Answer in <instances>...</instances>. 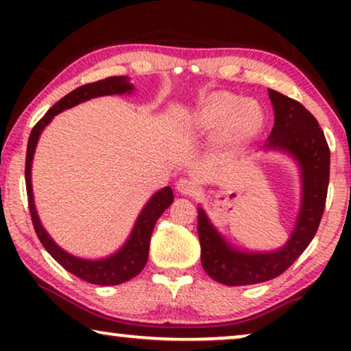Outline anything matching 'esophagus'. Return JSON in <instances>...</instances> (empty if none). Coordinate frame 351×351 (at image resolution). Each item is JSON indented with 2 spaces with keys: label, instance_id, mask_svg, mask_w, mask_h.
<instances>
[{
  "label": "esophagus",
  "instance_id": "esophagus-1",
  "mask_svg": "<svg viewBox=\"0 0 351 351\" xmlns=\"http://www.w3.org/2000/svg\"><path fill=\"white\" fill-rule=\"evenodd\" d=\"M176 189L179 190V193H182V195L191 196V195L196 193V190H198V185H196V182L191 179V177H182L180 180H177Z\"/></svg>",
  "mask_w": 351,
  "mask_h": 351
}]
</instances>
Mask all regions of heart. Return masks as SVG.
<instances>
[{
  "label": "heart",
  "mask_w": 351,
  "mask_h": 351,
  "mask_svg": "<svg viewBox=\"0 0 351 351\" xmlns=\"http://www.w3.org/2000/svg\"><path fill=\"white\" fill-rule=\"evenodd\" d=\"M195 121L206 131L220 129V147L238 148L261 132L265 117L256 102H246L241 95L219 90L204 99L196 110Z\"/></svg>",
  "instance_id": "1"
}]
</instances>
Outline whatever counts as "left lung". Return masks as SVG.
I'll return each mask as SVG.
<instances>
[{"mask_svg":"<svg viewBox=\"0 0 351 351\" xmlns=\"http://www.w3.org/2000/svg\"><path fill=\"white\" fill-rule=\"evenodd\" d=\"M275 112L273 126L263 148L289 155L300 171V209L289 239L276 251H243L230 244L198 208L201 265L225 286L257 285L285 273L316 234L324 213L329 185L330 152L318 121L297 100L268 89Z\"/></svg>","mask_w":351,"mask_h":351,"instance_id":"left-lung-1","label":"left lung"}]
</instances>
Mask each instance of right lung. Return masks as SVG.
<instances>
[{
  "label": "right lung",
  "instance_id": "add662e5",
  "mask_svg": "<svg viewBox=\"0 0 351 351\" xmlns=\"http://www.w3.org/2000/svg\"><path fill=\"white\" fill-rule=\"evenodd\" d=\"M134 90V84L128 76H110V78L95 81V83L84 84L71 90L65 97H62L54 107L47 110V113L43 117L36 126L32 129L30 137H28L27 145V160H25V184H27V196H28V208L33 227L40 238V241L47 252L51 254L56 262H59L66 271L73 273L75 276L81 278L86 282L99 286H114L121 285L124 281L132 280L138 273L143 270L148 261V249H150V238L155 228L156 220L161 217V214L169 208L174 201V193L171 186H165L160 191L148 199V203L143 206V209L138 214V217L134 223L132 232L126 239V243L118 249L114 254H110L104 258H81L73 254L66 252L49 237L43 227L40 217H38L35 199H33V186H32V162L35 156V150L40 141L41 132L54 119L56 114H59L64 110H69L75 105L83 104L86 100L94 97H102V95H114V94H131Z\"/></svg>",
  "mask_w": 351,
  "mask_h": 351
}]
</instances>
